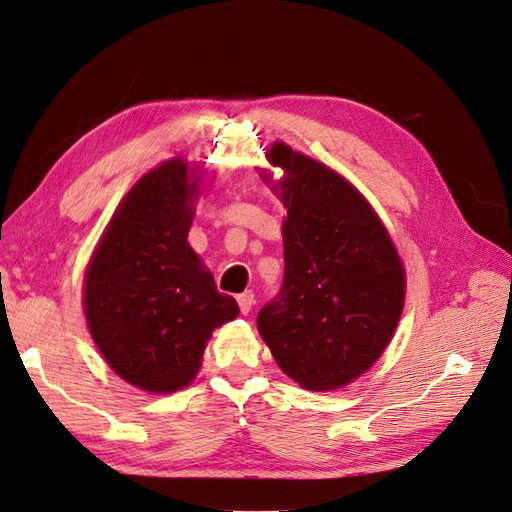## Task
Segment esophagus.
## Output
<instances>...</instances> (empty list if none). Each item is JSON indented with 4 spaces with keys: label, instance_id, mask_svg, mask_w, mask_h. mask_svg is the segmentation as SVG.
I'll return each instance as SVG.
<instances>
[{
    "label": "esophagus",
    "instance_id": "obj_1",
    "mask_svg": "<svg viewBox=\"0 0 512 512\" xmlns=\"http://www.w3.org/2000/svg\"><path fill=\"white\" fill-rule=\"evenodd\" d=\"M237 302H239V309H241V313H243V315H248V313L252 311L254 302H256V296H254V292H243V294H239V296H237Z\"/></svg>",
    "mask_w": 512,
    "mask_h": 512
}]
</instances>
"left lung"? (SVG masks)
I'll list each match as a JSON object with an SVG mask.
<instances>
[{"label":"left lung","instance_id":"8db88e82","mask_svg":"<svg viewBox=\"0 0 512 512\" xmlns=\"http://www.w3.org/2000/svg\"><path fill=\"white\" fill-rule=\"evenodd\" d=\"M267 159L285 172L275 191L288 218L283 285L258 313V332L294 382L334 391L370 370L391 342L405 300L403 264L349 180L283 142Z\"/></svg>","mask_w":512,"mask_h":512}]
</instances>
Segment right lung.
<instances>
[{"label":"right lung","instance_id":"add662e5","mask_svg":"<svg viewBox=\"0 0 512 512\" xmlns=\"http://www.w3.org/2000/svg\"><path fill=\"white\" fill-rule=\"evenodd\" d=\"M195 172V170H193ZM163 161L121 199L84 279V311L100 355L149 393L197 376L212 332L239 315L187 241L201 176Z\"/></svg>","mask_w":512,"mask_h":512}]
</instances>
